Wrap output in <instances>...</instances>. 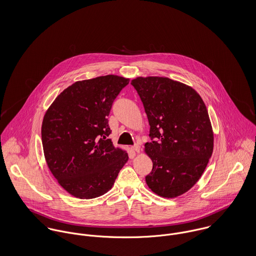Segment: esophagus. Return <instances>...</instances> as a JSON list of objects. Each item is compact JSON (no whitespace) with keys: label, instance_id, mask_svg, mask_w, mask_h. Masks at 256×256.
Masks as SVG:
<instances>
[{"label":"esophagus","instance_id":"obj_1","mask_svg":"<svg viewBox=\"0 0 256 256\" xmlns=\"http://www.w3.org/2000/svg\"><path fill=\"white\" fill-rule=\"evenodd\" d=\"M132 150L135 152H140V146L139 145H134L132 146Z\"/></svg>","mask_w":256,"mask_h":256}]
</instances>
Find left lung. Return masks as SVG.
<instances>
[{"mask_svg": "<svg viewBox=\"0 0 256 256\" xmlns=\"http://www.w3.org/2000/svg\"><path fill=\"white\" fill-rule=\"evenodd\" d=\"M144 104L150 137L144 152L152 162L148 188L164 198H176L202 176L214 148L207 108L191 86L166 76L131 80Z\"/></svg>", "mask_w": 256, "mask_h": 256, "instance_id": "8db88e82", "label": "left lung"}]
</instances>
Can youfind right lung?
I'll return each instance as SVG.
<instances>
[{"label": "right lung", "instance_id": "obj_1", "mask_svg": "<svg viewBox=\"0 0 256 256\" xmlns=\"http://www.w3.org/2000/svg\"><path fill=\"white\" fill-rule=\"evenodd\" d=\"M129 78L108 74L78 80L46 110L41 139L46 164L74 197L92 199L112 188L128 152L113 146L108 115Z\"/></svg>", "mask_w": 256, "mask_h": 256}]
</instances>
